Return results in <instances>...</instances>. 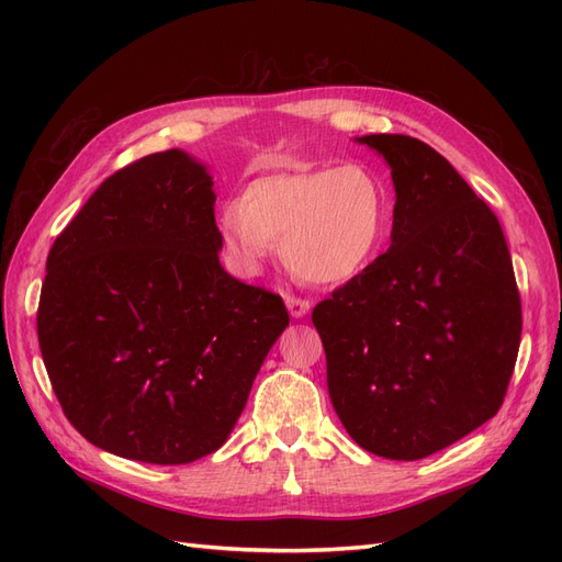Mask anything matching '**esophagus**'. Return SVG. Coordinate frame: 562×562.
Segmentation results:
<instances>
[{"label":"esophagus","mask_w":562,"mask_h":562,"mask_svg":"<svg viewBox=\"0 0 562 562\" xmlns=\"http://www.w3.org/2000/svg\"><path fill=\"white\" fill-rule=\"evenodd\" d=\"M285 307H288V312H291L293 318H302V316H307V312H310V302L307 300H300L295 295H288L285 297Z\"/></svg>","instance_id":"obj_1"}]
</instances>
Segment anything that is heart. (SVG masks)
<instances>
[{"instance_id": "obj_1", "label": "heart", "mask_w": 562, "mask_h": 562, "mask_svg": "<svg viewBox=\"0 0 562 562\" xmlns=\"http://www.w3.org/2000/svg\"><path fill=\"white\" fill-rule=\"evenodd\" d=\"M384 227V187L361 164L258 178L217 215L220 239L241 274H258L281 241L288 269L316 285L359 274Z\"/></svg>"}]
</instances>
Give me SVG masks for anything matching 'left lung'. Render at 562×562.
Returning <instances> with one entry per match:
<instances>
[{
	"instance_id": "left-lung-1",
	"label": "left lung",
	"mask_w": 562,
	"mask_h": 562,
	"mask_svg": "<svg viewBox=\"0 0 562 562\" xmlns=\"http://www.w3.org/2000/svg\"><path fill=\"white\" fill-rule=\"evenodd\" d=\"M356 143L391 168V246L312 321L347 434L413 462L497 415L520 347V295L497 215L446 157L411 135Z\"/></svg>"
}]
</instances>
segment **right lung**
I'll return each instance as SVG.
<instances>
[{
    "mask_svg": "<svg viewBox=\"0 0 562 562\" xmlns=\"http://www.w3.org/2000/svg\"><path fill=\"white\" fill-rule=\"evenodd\" d=\"M209 168L182 149L110 176L46 258L37 335L72 427L112 454L190 464L232 434L288 326L220 265Z\"/></svg>",
    "mask_w": 562,
    "mask_h": 562,
    "instance_id": "1",
    "label": "right lung"
}]
</instances>
